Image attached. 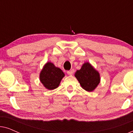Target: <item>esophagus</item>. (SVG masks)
<instances>
[{
    "mask_svg": "<svg viewBox=\"0 0 133 133\" xmlns=\"http://www.w3.org/2000/svg\"><path fill=\"white\" fill-rule=\"evenodd\" d=\"M73 73H74L73 70H71L68 71H67V74H68V75H72V74H73Z\"/></svg>",
    "mask_w": 133,
    "mask_h": 133,
    "instance_id": "1",
    "label": "esophagus"
}]
</instances>
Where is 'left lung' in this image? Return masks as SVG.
Returning a JSON list of instances; mask_svg holds the SVG:
<instances>
[{"label": "left lung", "instance_id": "obj_1", "mask_svg": "<svg viewBox=\"0 0 133 133\" xmlns=\"http://www.w3.org/2000/svg\"><path fill=\"white\" fill-rule=\"evenodd\" d=\"M75 77L81 87L87 91H92L100 82L99 72L88 62L85 63L81 70L75 73Z\"/></svg>", "mask_w": 133, "mask_h": 133}]
</instances>
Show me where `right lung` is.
<instances>
[{
    "label": "right lung",
    "instance_id": "add662e5",
    "mask_svg": "<svg viewBox=\"0 0 133 133\" xmlns=\"http://www.w3.org/2000/svg\"><path fill=\"white\" fill-rule=\"evenodd\" d=\"M65 74L53 63H46L40 74V80L45 88L51 90L57 88Z\"/></svg>",
    "mask_w": 133,
    "mask_h": 133
}]
</instances>
